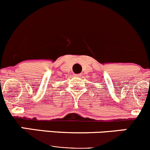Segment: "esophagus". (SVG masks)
I'll use <instances>...</instances> for the list:
<instances>
[{"label":"esophagus","instance_id":"esophagus-1","mask_svg":"<svg viewBox=\"0 0 150 150\" xmlns=\"http://www.w3.org/2000/svg\"><path fill=\"white\" fill-rule=\"evenodd\" d=\"M74 76L76 77H80L81 76V74H74Z\"/></svg>","mask_w":150,"mask_h":150}]
</instances>
